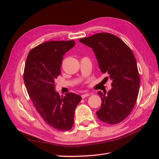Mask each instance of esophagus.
Here are the masks:
<instances>
[{
  "mask_svg": "<svg viewBox=\"0 0 159 159\" xmlns=\"http://www.w3.org/2000/svg\"><path fill=\"white\" fill-rule=\"evenodd\" d=\"M89 95H90L89 93H86V94H83L81 97H82V98H86V97H88Z\"/></svg>",
  "mask_w": 159,
  "mask_h": 159,
  "instance_id": "esophagus-1",
  "label": "esophagus"
}]
</instances>
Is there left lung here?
Returning a JSON list of instances; mask_svg holds the SVG:
<instances>
[{"label": "left lung", "instance_id": "left-lung-1", "mask_svg": "<svg viewBox=\"0 0 159 159\" xmlns=\"http://www.w3.org/2000/svg\"><path fill=\"white\" fill-rule=\"evenodd\" d=\"M79 41L93 48L101 71L112 80L108 93H98L102 104L97 116L104 123L117 124L128 116L138 99L139 75L135 57L130 48L114 34L98 33Z\"/></svg>", "mask_w": 159, "mask_h": 159}]
</instances>
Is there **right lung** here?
Returning a JSON list of instances; mask_svg holds the SVG:
<instances>
[{"label":"right lung","instance_id":"right-lung-1","mask_svg":"<svg viewBox=\"0 0 159 159\" xmlns=\"http://www.w3.org/2000/svg\"><path fill=\"white\" fill-rule=\"evenodd\" d=\"M75 41H51L31 49L26 58L24 81L35 108L44 121L58 130H69L81 97L73 93L60 96L55 80L61 74L63 55Z\"/></svg>","mask_w":159,"mask_h":159}]
</instances>
